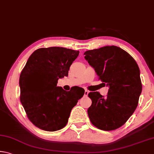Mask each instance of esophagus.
I'll list each match as a JSON object with an SVG mask.
<instances>
[{
    "label": "esophagus",
    "mask_w": 154,
    "mask_h": 154,
    "mask_svg": "<svg viewBox=\"0 0 154 154\" xmlns=\"http://www.w3.org/2000/svg\"><path fill=\"white\" fill-rule=\"evenodd\" d=\"M88 93H89V91H88V90H85V92H84V96H88Z\"/></svg>",
    "instance_id": "obj_1"
}]
</instances>
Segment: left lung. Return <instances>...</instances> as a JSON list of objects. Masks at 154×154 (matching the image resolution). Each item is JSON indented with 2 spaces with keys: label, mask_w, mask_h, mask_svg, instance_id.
Instances as JSON below:
<instances>
[{
  "label": "left lung",
  "mask_w": 154,
  "mask_h": 154,
  "mask_svg": "<svg viewBox=\"0 0 154 154\" xmlns=\"http://www.w3.org/2000/svg\"><path fill=\"white\" fill-rule=\"evenodd\" d=\"M84 55L98 79L109 88L106 97L98 92L88 94L92 100L88 109L90 122L106 131L119 128L138 105L142 91L139 66L128 52L114 45L88 50Z\"/></svg>",
  "instance_id": "left-lung-1"
}]
</instances>
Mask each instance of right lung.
<instances>
[{
  "mask_svg": "<svg viewBox=\"0 0 154 154\" xmlns=\"http://www.w3.org/2000/svg\"><path fill=\"white\" fill-rule=\"evenodd\" d=\"M79 54L60 47L38 49L21 72V103L28 118L38 128L50 132L63 128L72 109L84 94V89L80 87L66 92L57 86L60 78L68 76Z\"/></svg>",
  "mask_w": 154,
  "mask_h": 154,
  "instance_id": "1",
  "label": "right lung"
}]
</instances>
